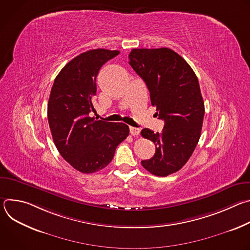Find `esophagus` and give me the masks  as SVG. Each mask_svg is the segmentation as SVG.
Listing matches in <instances>:
<instances>
[{"instance_id": "esophagus-1", "label": "esophagus", "mask_w": 250, "mask_h": 250, "mask_svg": "<svg viewBox=\"0 0 250 250\" xmlns=\"http://www.w3.org/2000/svg\"><path fill=\"white\" fill-rule=\"evenodd\" d=\"M129 132H130V134H131V135L135 136V135H138V134H139L140 129H139V128H137V127L130 126V127H129Z\"/></svg>"}]
</instances>
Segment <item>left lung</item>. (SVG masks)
Wrapping results in <instances>:
<instances>
[{
	"instance_id": "1",
	"label": "left lung",
	"mask_w": 250,
	"mask_h": 250,
	"mask_svg": "<svg viewBox=\"0 0 250 250\" xmlns=\"http://www.w3.org/2000/svg\"><path fill=\"white\" fill-rule=\"evenodd\" d=\"M128 63L146 82L156 115L164 121L160 133L141 130L156 147L141 164L155 176H168L186 164L201 136L205 105L198 78L183 57L166 47L134 48Z\"/></svg>"
}]
</instances>
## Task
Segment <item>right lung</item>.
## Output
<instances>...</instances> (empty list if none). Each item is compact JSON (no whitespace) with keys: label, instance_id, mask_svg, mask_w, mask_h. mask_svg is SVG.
Here are the masks:
<instances>
[{"label":"right lung","instance_id":"1","mask_svg":"<svg viewBox=\"0 0 250 250\" xmlns=\"http://www.w3.org/2000/svg\"><path fill=\"white\" fill-rule=\"evenodd\" d=\"M119 53L103 48L81 53L62 68L51 88L47 118L54 145L61 156L82 173L104 168L129 133L123 123L89 117L96 112L93 100L99 71Z\"/></svg>","mask_w":250,"mask_h":250}]
</instances>
